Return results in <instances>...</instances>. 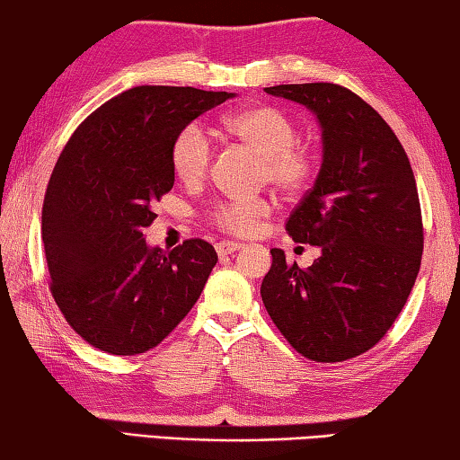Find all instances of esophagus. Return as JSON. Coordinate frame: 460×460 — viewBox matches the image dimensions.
<instances>
[{
	"label": "esophagus",
	"instance_id": "34e87169",
	"mask_svg": "<svg viewBox=\"0 0 460 460\" xmlns=\"http://www.w3.org/2000/svg\"><path fill=\"white\" fill-rule=\"evenodd\" d=\"M241 247H243V243H237V241H219V243L215 245L217 253L219 255H229L233 252H239Z\"/></svg>",
	"mask_w": 460,
	"mask_h": 460
}]
</instances>
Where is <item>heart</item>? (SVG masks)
<instances>
[{
    "instance_id": "b5f03b06",
    "label": "heart",
    "mask_w": 460,
    "mask_h": 460,
    "mask_svg": "<svg viewBox=\"0 0 460 460\" xmlns=\"http://www.w3.org/2000/svg\"><path fill=\"white\" fill-rule=\"evenodd\" d=\"M223 128L241 144L261 155V178L284 192H300L316 174V155L298 142V126L284 109L276 105H253L229 113ZM213 162V142L200 123H189L172 144V166L186 184H197L208 174ZM270 213L266 199L225 200L208 219L229 235L245 237Z\"/></svg>"
}]
</instances>
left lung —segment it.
Masks as SVG:
<instances>
[{
    "instance_id": "8db88e82",
    "label": "left lung",
    "mask_w": 460,
    "mask_h": 460,
    "mask_svg": "<svg viewBox=\"0 0 460 460\" xmlns=\"http://www.w3.org/2000/svg\"><path fill=\"white\" fill-rule=\"evenodd\" d=\"M266 93L316 115L323 164L286 223L321 258L298 268L271 249L263 306L306 359L347 361L384 339L416 282L424 249L416 178L392 128L353 91L305 83Z\"/></svg>"
}]
</instances>
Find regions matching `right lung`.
Returning <instances> with one entry per match:
<instances>
[{
  "mask_svg": "<svg viewBox=\"0 0 460 460\" xmlns=\"http://www.w3.org/2000/svg\"><path fill=\"white\" fill-rule=\"evenodd\" d=\"M235 93L142 84L109 99L60 152L42 207L50 292L76 334L111 355L160 345L217 263L202 239L147 247L144 227L174 186L181 129Z\"/></svg>",
  "mask_w": 460,
  "mask_h": 460,
  "instance_id": "1",
  "label": "right lung"
}]
</instances>
